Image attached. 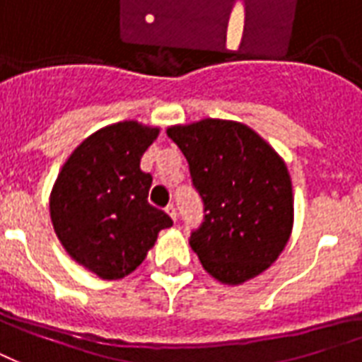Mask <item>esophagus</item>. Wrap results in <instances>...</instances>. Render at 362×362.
I'll return each mask as SVG.
<instances>
[{"label":"esophagus","mask_w":362,"mask_h":362,"mask_svg":"<svg viewBox=\"0 0 362 362\" xmlns=\"http://www.w3.org/2000/svg\"><path fill=\"white\" fill-rule=\"evenodd\" d=\"M165 214H168L173 221H177V208H175L173 204H168V206H165Z\"/></svg>","instance_id":"34e87169"}]
</instances>
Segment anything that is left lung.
<instances>
[{"instance_id":"obj_1","label":"left lung","mask_w":362,"mask_h":362,"mask_svg":"<svg viewBox=\"0 0 362 362\" xmlns=\"http://www.w3.org/2000/svg\"><path fill=\"white\" fill-rule=\"evenodd\" d=\"M202 197L204 221L191 235L202 267L223 284L262 274L288 244L294 194L284 160L252 127L206 118L168 127Z\"/></svg>"}]
</instances>
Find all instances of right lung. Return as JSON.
Segmentation results:
<instances>
[{"mask_svg": "<svg viewBox=\"0 0 362 362\" xmlns=\"http://www.w3.org/2000/svg\"><path fill=\"white\" fill-rule=\"evenodd\" d=\"M158 133L135 119L103 127L76 146L53 185L49 214L57 238L105 281L135 271L160 230L173 225L148 204L152 175L141 171V156Z\"/></svg>", "mask_w": 362, "mask_h": 362, "instance_id": "add662e5", "label": "right lung"}]
</instances>
